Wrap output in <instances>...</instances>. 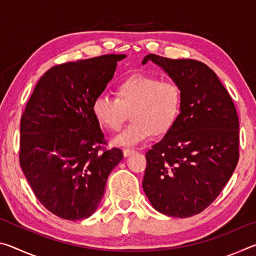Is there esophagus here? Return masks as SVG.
<instances>
[{
    "mask_svg": "<svg viewBox=\"0 0 256 256\" xmlns=\"http://www.w3.org/2000/svg\"><path fill=\"white\" fill-rule=\"evenodd\" d=\"M134 152H136V150H134V149H124L123 150L124 157H128V156H131Z\"/></svg>",
    "mask_w": 256,
    "mask_h": 256,
    "instance_id": "esophagus-1",
    "label": "esophagus"
}]
</instances>
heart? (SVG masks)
Segmentation results:
<instances>
[{
    "instance_id": "heart-1",
    "label": "heart",
    "mask_w": 256,
    "mask_h": 256,
    "mask_svg": "<svg viewBox=\"0 0 256 256\" xmlns=\"http://www.w3.org/2000/svg\"><path fill=\"white\" fill-rule=\"evenodd\" d=\"M116 94L118 98L99 94L92 105L94 118L110 131L120 130L131 114L132 123L115 136L114 144L131 146L151 133H166L180 115L182 92L174 81L134 73L120 82Z\"/></svg>"
}]
</instances>
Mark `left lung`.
<instances>
[{
  "mask_svg": "<svg viewBox=\"0 0 256 256\" xmlns=\"http://www.w3.org/2000/svg\"><path fill=\"white\" fill-rule=\"evenodd\" d=\"M182 92L174 125L146 154L144 190L156 210L188 218L206 209L230 178L240 158L235 105L216 73L196 60L149 54Z\"/></svg>",
  "mask_w": 256,
  "mask_h": 256,
  "instance_id": "left-lung-1",
  "label": "left lung"
}]
</instances>
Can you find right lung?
<instances>
[{"label": "right lung", "instance_id": "obj_1", "mask_svg": "<svg viewBox=\"0 0 256 256\" xmlns=\"http://www.w3.org/2000/svg\"><path fill=\"white\" fill-rule=\"evenodd\" d=\"M123 54L53 66L34 86L20 123V166L34 196L66 220L89 218L100 203L122 150L106 144L92 112Z\"/></svg>", "mask_w": 256, "mask_h": 256}]
</instances>
